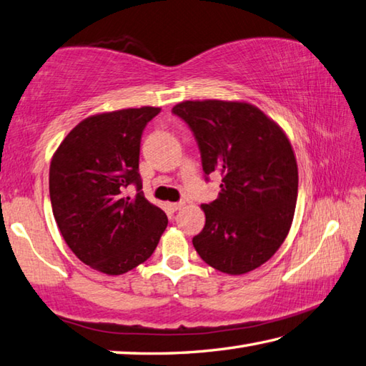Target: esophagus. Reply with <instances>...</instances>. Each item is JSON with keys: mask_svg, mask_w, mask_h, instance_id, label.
Masks as SVG:
<instances>
[{"mask_svg": "<svg viewBox=\"0 0 366 366\" xmlns=\"http://www.w3.org/2000/svg\"><path fill=\"white\" fill-rule=\"evenodd\" d=\"M184 206H185V203H184V202H179V203H169L171 211H179V209H182Z\"/></svg>", "mask_w": 366, "mask_h": 366, "instance_id": "obj_1", "label": "esophagus"}]
</instances>
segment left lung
Returning a JSON list of instances; mask_svg holds the SVG:
<instances>
[{
    "instance_id": "8db88e82",
    "label": "left lung",
    "mask_w": 366,
    "mask_h": 366,
    "mask_svg": "<svg viewBox=\"0 0 366 366\" xmlns=\"http://www.w3.org/2000/svg\"><path fill=\"white\" fill-rule=\"evenodd\" d=\"M198 141L204 174L220 173L217 199L202 204L198 255L222 273L262 267L287 238L298 197V167L287 134L246 102L195 99L173 107Z\"/></svg>"
}]
</instances>
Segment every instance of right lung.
<instances>
[{"label":"right lung","mask_w":366,"mask_h":366,"mask_svg":"<svg viewBox=\"0 0 366 366\" xmlns=\"http://www.w3.org/2000/svg\"><path fill=\"white\" fill-rule=\"evenodd\" d=\"M160 107L142 106L84 119L56 147L49 169L50 203L64 242L99 273L119 276L144 263L168 217L141 192L139 144ZM137 185V195L126 189Z\"/></svg>","instance_id":"add662e5"}]
</instances>
